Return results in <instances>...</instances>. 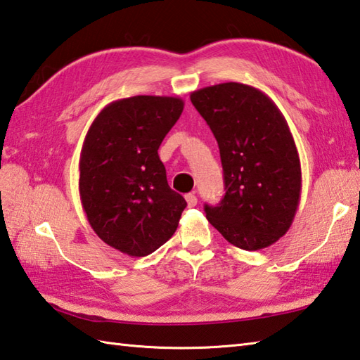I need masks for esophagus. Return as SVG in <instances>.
<instances>
[{
	"label": "esophagus",
	"instance_id": "1",
	"mask_svg": "<svg viewBox=\"0 0 360 360\" xmlns=\"http://www.w3.org/2000/svg\"><path fill=\"white\" fill-rule=\"evenodd\" d=\"M186 201L188 204V207H195V205L198 204V198L195 193H188V195H186Z\"/></svg>",
	"mask_w": 360,
	"mask_h": 360
}]
</instances>
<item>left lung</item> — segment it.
<instances>
[{
	"mask_svg": "<svg viewBox=\"0 0 360 360\" xmlns=\"http://www.w3.org/2000/svg\"><path fill=\"white\" fill-rule=\"evenodd\" d=\"M190 101L218 142L226 193L205 204L209 223L244 250L288 232L302 192V168L288 122L262 91L229 82L193 91Z\"/></svg>",
	"mask_w": 360,
	"mask_h": 360,
	"instance_id": "obj_1",
	"label": "left lung"
}]
</instances>
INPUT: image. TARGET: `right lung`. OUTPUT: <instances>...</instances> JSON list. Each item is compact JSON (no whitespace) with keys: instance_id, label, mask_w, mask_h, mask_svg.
<instances>
[{"instance_id":"add662e5","label":"right lung","mask_w":360,"mask_h":360,"mask_svg":"<svg viewBox=\"0 0 360 360\" xmlns=\"http://www.w3.org/2000/svg\"><path fill=\"white\" fill-rule=\"evenodd\" d=\"M182 110L179 97L120 98L88 129L79 164L82 205L98 238L122 254L150 255L178 229L187 202L168 186L158 150Z\"/></svg>"}]
</instances>
